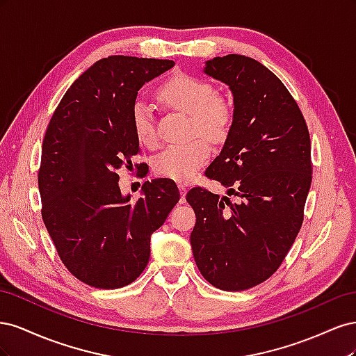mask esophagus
I'll list each match as a JSON object with an SVG mask.
<instances>
[{"label":"esophagus","instance_id":"obj_1","mask_svg":"<svg viewBox=\"0 0 356 356\" xmlns=\"http://www.w3.org/2000/svg\"><path fill=\"white\" fill-rule=\"evenodd\" d=\"M179 191H181V199L179 202L181 203H186V195H187V186L186 184H179Z\"/></svg>","mask_w":356,"mask_h":356}]
</instances>
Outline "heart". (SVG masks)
<instances>
[{
  "mask_svg": "<svg viewBox=\"0 0 356 356\" xmlns=\"http://www.w3.org/2000/svg\"><path fill=\"white\" fill-rule=\"evenodd\" d=\"M157 98L169 108L191 117V131L211 143H222L229 136L233 123L232 105L207 81L187 74H177L160 86ZM132 126L138 141L152 147L157 143L154 115L143 102L132 110ZM211 148L204 139L172 145L160 153L154 161L156 174L175 181H188L207 163Z\"/></svg>",
  "mask_w": 356,
  "mask_h": 356,
  "instance_id": "obj_1",
  "label": "heart"
}]
</instances>
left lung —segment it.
Returning a JSON list of instances; mask_svg holds the SVG:
<instances>
[{"label":"left lung","mask_w":356,"mask_h":356,"mask_svg":"<svg viewBox=\"0 0 356 356\" xmlns=\"http://www.w3.org/2000/svg\"><path fill=\"white\" fill-rule=\"evenodd\" d=\"M203 72L229 86L234 105L229 136L204 174L239 202L191 188V250L211 285L243 291L277 270L301 229L310 136L297 102L263 63L227 55L204 62Z\"/></svg>","instance_id":"1"}]
</instances>
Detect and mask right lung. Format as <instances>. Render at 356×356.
<instances>
[{
    "label": "right lung",
    "instance_id": "1",
    "mask_svg": "<svg viewBox=\"0 0 356 356\" xmlns=\"http://www.w3.org/2000/svg\"><path fill=\"white\" fill-rule=\"evenodd\" d=\"M174 60L108 56L63 95L42 139L41 215L62 263L81 282L114 289L132 284L149 260V239L179 200L168 178L145 181L131 202L117 170L132 166L138 90Z\"/></svg>",
    "mask_w": 356,
    "mask_h": 356
}]
</instances>
